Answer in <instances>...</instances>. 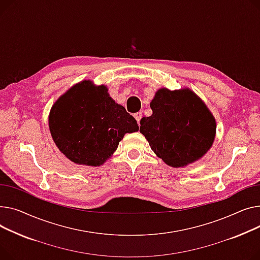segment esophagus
I'll list each match as a JSON object with an SVG mask.
<instances>
[{"instance_id": "34e87169", "label": "esophagus", "mask_w": 260, "mask_h": 260, "mask_svg": "<svg viewBox=\"0 0 260 260\" xmlns=\"http://www.w3.org/2000/svg\"><path fill=\"white\" fill-rule=\"evenodd\" d=\"M134 117H135V119L137 120V123L140 124V121H141V118H142V116H143V113L142 112H136V113H134V115H133Z\"/></svg>"}]
</instances>
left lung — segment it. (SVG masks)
Here are the masks:
<instances>
[{"mask_svg":"<svg viewBox=\"0 0 260 260\" xmlns=\"http://www.w3.org/2000/svg\"><path fill=\"white\" fill-rule=\"evenodd\" d=\"M151 116L141 119L140 132L168 166L186 167L212 147L216 120L204 101L189 88H160L150 103Z\"/></svg>","mask_w":260,"mask_h":260,"instance_id":"1","label":"left lung"}]
</instances>
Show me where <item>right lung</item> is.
<instances>
[{
    "label": "right lung",
    "instance_id": "obj_1",
    "mask_svg": "<svg viewBox=\"0 0 260 260\" xmlns=\"http://www.w3.org/2000/svg\"><path fill=\"white\" fill-rule=\"evenodd\" d=\"M48 124L54 144L68 159L92 167L111 157L126 133L139 130L107 86L90 80L73 85L55 101Z\"/></svg>",
    "mask_w": 260,
    "mask_h": 260
}]
</instances>
